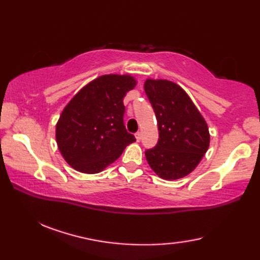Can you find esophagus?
I'll return each instance as SVG.
<instances>
[{
  "instance_id": "esophagus-1",
  "label": "esophagus",
  "mask_w": 260,
  "mask_h": 260,
  "mask_svg": "<svg viewBox=\"0 0 260 260\" xmlns=\"http://www.w3.org/2000/svg\"><path fill=\"white\" fill-rule=\"evenodd\" d=\"M135 137H136V141L137 142L141 141V133H140V132H137V133L135 134Z\"/></svg>"
}]
</instances>
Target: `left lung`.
Here are the masks:
<instances>
[{
  "label": "left lung",
  "instance_id": "obj_1",
  "mask_svg": "<svg viewBox=\"0 0 260 260\" xmlns=\"http://www.w3.org/2000/svg\"><path fill=\"white\" fill-rule=\"evenodd\" d=\"M155 112L159 139L145 152L151 169L164 180L184 178L200 163L210 144L207 121L183 88L167 79L144 82Z\"/></svg>",
  "mask_w": 260,
  "mask_h": 260
}]
</instances>
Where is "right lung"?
Wrapping results in <instances>:
<instances>
[{
    "instance_id": "1",
    "label": "right lung",
    "mask_w": 260,
    "mask_h": 260,
    "mask_svg": "<svg viewBox=\"0 0 260 260\" xmlns=\"http://www.w3.org/2000/svg\"><path fill=\"white\" fill-rule=\"evenodd\" d=\"M136 84L131 75H103L66 105L56 125V141L71 168L86 174L102 172L136 141L123 120V99Z\"/></svg>"
}]
</instances>
